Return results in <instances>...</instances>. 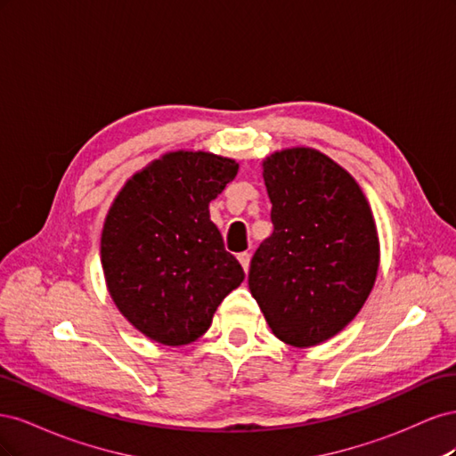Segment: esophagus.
Masks as SVG:
<instances>
[{"label": "esophagus", "mask_w": 456, "mask_h": 456, "mask_svg": "<svg viewBox=\"0 0 456 456\" xmlns=\"http://www.w3.org/2000/svg\"><path fill=\"white\" fill-rule=\"evenodd\" d=\"M238 260H240V265L243 266L245 272L249 270V265H251V255H249V253H240V255H238Z\"/></svg>", "instance_id": "esophagus-1"}]
</instances>
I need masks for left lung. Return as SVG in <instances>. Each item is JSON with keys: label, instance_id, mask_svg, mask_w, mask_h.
Wrapping results in <instances>:
<instances>
[{"label": "left lung", "instance_id": "8db88e82", "mask_svg": "<svg viewBox=\"0 0 456 456\" xmlns=\"http://www.w3.org/2000/svg\"><path fill=\"white\" fill-rule=\"evenodd\" d=\"M272 236L260 243L249 289L272 333L297 348L317 346L360 314L377 280L375 218L355 178L314 148L262 161Z\"/></svg>", "mask_w": 456, "mask_h": 456}]
</instances>
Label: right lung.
Masks as SVG:
<instances>
[{
    "label": "right lung",
    "instance_id": "right-lung-1",
    "mask_svg": "<svg viewBox=\"0 0 456 456\" xmlns=\"http://www.w3.org/2000/svg\"><path fill=\"white\" fill-rule=\"evenodd\" d=\"M238 169L236 159L211 151H167L136 171L110 207L101 238L108 293L150 340H198L245 280L209 215Z\"/></svg>",
    "mask_w": 456,
    "mask_h": 456
}]
</instances>
